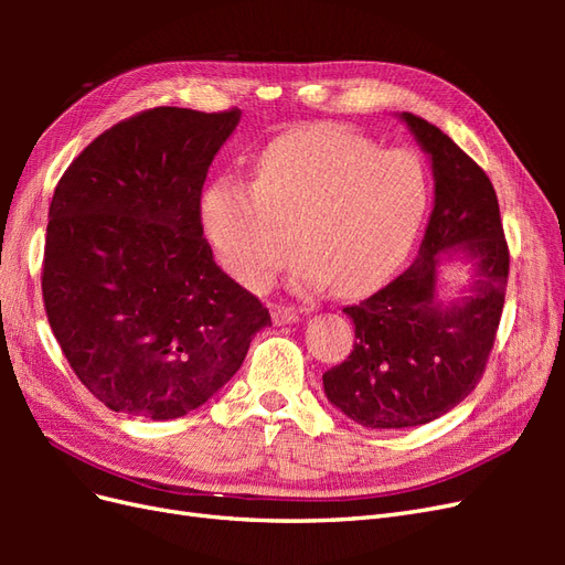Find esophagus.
Masks as SVG:
<instances>
[{
	"instance_id": "obj_1",
	"label": "esophagus",
	"mask_w": 565,
	"mask_h": 565,
	"mask_svg": "<svg viewBox=\"0 0 565 565\" xmlns=\"http://www.w3.org/2000/svg\"><path fill=\"white\" fill-rule=\"evenodd\" d=\"M273 324H292V322H297L299 320V313L295 311V309H287V306H276V309H273Z\"/></svg>"
}]
</instances>
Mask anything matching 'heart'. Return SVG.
<instances>
[{"mask_svg":"<svg viewBox=\"0 0 565 565\" xmlns=\"http://www.w3.org/2000/svg\"><path fill=\"white\" fill-rule=\"evenodd\" d=\"M429 204L417 156L377 150L339 125L278 136L256 160V177H218L200 200L202 228L235 280L262 289L282 266L289 233L301 252L292 285L332 282L358 295L386 280L413 245Z\"/></svg>","mask_w":565,"mask_h":565,"instance_id":"b5f03b06","label":"heart"}]
</instances>
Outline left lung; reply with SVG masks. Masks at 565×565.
<instances>
[{
    "instance_id": "8db88e82",
    "label": "left lung",
    "mask_w": 565,
    "mask_h": 565,
    "mask_svg": "<svg viewBox=\"0 0 565 565\" xmlns=\"http://www.w3.org/2000/svg\"><path fill=\"white\" fill-rule=\"evenodd\" d=\"M434 174V210L415 262L370 299L347 306L355 344L322 374L328 401L367 429H405L446 415L481 380L498 332L509 249L486 172L448 134L398 113ZM468 278L448 298L445 270Z\"/></svg>"
}]
</instances>
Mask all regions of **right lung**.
Listing matches in <instances>:
<instances>
[{
  "label": "right lung",
  "mask_w": 565,
  "mask_h": 565,
  "mask_svg": "<svg viewBox=\"0 0 565 565\" xmlns=\"http://www.w3.org/2000/svg\"><path fill=\"white\" fill-rule=\"evenodd\" d=\"M241 110L152 108L84 148L49 207L42 295L79 382L115 413L177 419L241 370L270 316L202 237L207 169Z\"/></svg>",
  "instance_id": "add662e5"
}]
</instances>
